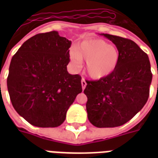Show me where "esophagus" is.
Listing matches in <instances>:
<instances>
[{"instance_id":"obj_1","label":"esophagus","mask_w":158,"mask_h":158,"mask_svg":"<svg viewBox=\"0 0 158 158\" xmlns=\"http://www.w3.org/2000/svg\"><path fill=\"white\" fill-rule=\"evenodd\" d=\"M81 84H82V89H85V87H86V85H87V83H86V81H85V79H84V78H83V79H82V80H81Z\"/></svg>"}]
</instances>
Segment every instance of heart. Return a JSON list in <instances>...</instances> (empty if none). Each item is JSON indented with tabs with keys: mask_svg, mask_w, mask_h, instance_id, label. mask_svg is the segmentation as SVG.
Wrapping results in <instances>:
<instances>
[{
	"mask_svg": "<svg viewBox=\"0 0 158 158\" xmlns=\"http://www.w3.org/2000/svg\"><path fill=\"white\" fill-rule=\"evenodd\" d=\"M70 59L75 66L86 60L87 74L93 79H102L110 74L117 66L120 54L115 47L102 39L94 38L83 41L70 52Z\"/></svg>",
	"mask_w": 158,
	"mask_h": 158,
	"instance_id": "heart-1",
	"label": "heart"
}]
</instances>
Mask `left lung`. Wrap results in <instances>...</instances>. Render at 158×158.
<instances>
[{
    "label": "left lung",
    "mask_w": 158,
    "mask_h": 158,
    "mask_svg": "<svg viewBox=\"0 0 158 158\" xmlns=\"http://www.w3.org/2000/svg\"><path fill=\"white\" fill-rule=\"evenodd\" d=\"M117 48L120 59L115 69L98 80H87L84 94L91 124L98 128H112L130 120L149 97L152 79L148 55L128 38L102 33Z\"/></svg>",
    "instance_id": "1"
}]
</instances>
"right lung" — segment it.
I'll return each mask as SVG.
<instances>
[{"label":"right lung","instance_id":"add662e5","mask_svg":"<svg viewBox=\"0 0 158 158\" xmlns=\"http://www.w3.org/2000/svg\"><path fill=\"white\" fill-rule=\"evenodd\" d=\"M71 41L56 31L24 42L11 59L7 89L15 110L29 124L57 127L82 92L81 76L67 71Z\"/></svg>","mask_w":158,"mask_h":158}]
</instances>
